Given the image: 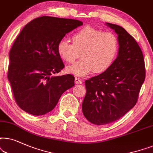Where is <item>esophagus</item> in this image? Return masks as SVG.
<instances>
[{
    "label": "esophagus",
    "mask_w": 153,
    "mask_h": 153,
    "mask_svg": "<svg viewBox=\"0 0 153 153\" xmlns=\"http://www.w3.org/2000/svg\"><path fill=\"white\" fill-rule=\"evenodd\" d=\"M75 84H82V80H80L79 78H75Z\"/></svg>",
    "instance_id": "esophagus-1"
}]
</instances>
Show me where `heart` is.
Returning <instances> with one entry per match:
<instances>
[{
	"label": "heart",
	"instance_id": "obj_1",
	"mask_svg": "<svg viewBox=\"0 0 153 153\" xmlns=\"http://www.w3.org/2000/svg\"><path fill=\"white\" fill-rule=\"evenodd\" d=\"M56 52L65 62L72 63L82 59L66 68V71L78 77L91 73H102L113 66L119 52V41L110 31L87 26L72 36V43L62 39L56 45Z\"/></svg>",
	"mask_w": 153,
	"mask_h": 153
}]
</instances>
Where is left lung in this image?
<instances>
[{"mask_svg": "<svg viewBox=\"0 0 153 153\" xmlns=\"http://www.w3.org/2000/svg\"><path fill=\"white\" fill-rule=\"evenodd\" d=\"M105 25L117 33L119 52L108 70L85 81L82 104L83 115L97 125L113 123L133 108L146 77L143 53L135 39L120 26Z\"/></svg>", "mask_w": 153, "mask_h": 153, "instance_id": "1", "label": "left lung"}]
</instances>
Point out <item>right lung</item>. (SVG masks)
Segmentation results:
<instances>
[{
  "instance_id": "obj_1",
  "label": "right lung",
  "mask_w": 153,
  "mask_h": 153,
  "mask_svg": "<svg viewBox=\"0 0 153 153\" xmlns=\"http://www.w3.org/2000/svg\"><path fill=\"white\" fill-rule=\"evenodd\" d=\"M82 22L38 17L23 28L10 51L7 78L16 103L26 113L42 115L52 111L62 94L74 86V76H54L64 68L58 42Z\"/></svg>"
}]
</instances>
